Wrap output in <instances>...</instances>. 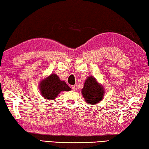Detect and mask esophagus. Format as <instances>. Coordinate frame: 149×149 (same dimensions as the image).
<instances>
[{"mask_svg":"<svg viewBox=\"0 0 149 149\" xmlns=\"http://www.w3.org/2000/svg\"><path fill=\"white\" fill-rule=\"evenodd\" d=\"M71 88H72V90H73V91H74L75 89H76V88H75V86H74V85L71 86Z\"/></svg>","mask_w":149,"mask_h":149,"instance_id":"1","label":"esophagus"}]
</instances>
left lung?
Segmentation results:
<instances>
[{
  "label": "left lung",
  "instance_id": "obj_1",
  "mask_svg": "<svg viewBox=\"0 0 149 149\" xmlns=\"http://www.w3.org/2000/svg\"><path fill=\"white\" fill-rule=\"evenodd\" d=\"M105 90L102 85L98 83L93 77H87L81 90L83 97L85 102L92 105H95L102 100L104 95Z\"/></svg>",
  "mask_w": 149,
  "mask_h": 149
}]
</instances>
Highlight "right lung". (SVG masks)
Segmentation results:
<instances>
[{
    "instance_id": "obj_1",
    "label": "right lung",
    "mask_w": 149,
    "mask_h": 149,
    "mask_svg": "<svg viewBox=\"0 0 149 149\" xmlns=\"http://www.w3.org/2000/svg\"><path fill=\"white\" fill-rule=\"evenodd\" d=\"M40 90L43 97L47 100L56 99L61 92L70 91L71 89L66 82L60 80L59 77L56 74H51L40 82Z\"/></svg>"
}]
</instances>
